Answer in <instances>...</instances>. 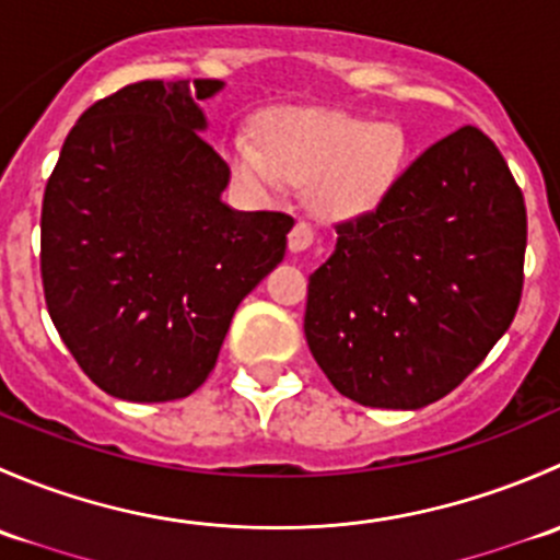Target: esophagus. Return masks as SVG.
<instances>
[{
    "label": "esophagus",
    "instance_id": "34e87169",
    "mask_svg": "<svg viewBox=\"0 0 560 560\" xmlns=\"http://www.w3.org/2000/svg\"><path fill=\"white\" fill-rule=\"evenodd\" d=\"M312 244H314L312 224L298 222L295 228L290 230V248H292V252H306V248L312 246Z\"/></svg>",
    "mask_w": 560,
    "mask_h": 560
}]
</instances>
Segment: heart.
<instances>
[{
  "instance_id": "b5f03b06",
  "label": "heart",
  "mask_w": 560,
  "mask_h": 560,
  "mask_svg": "<svg viewBox=\"0 0 560 560\" xmlns=\"http://www.w3.org/2000/svg\"><path fill=\"white\" fill-rule=\"evenodd\" d=\"M409 160L404 129L347 113H279L262 127V149L233 138L228 165L252 197L268 200L292 184H314L322 217L349 219L380 208Z\"/></svg>"
}]
</instances>
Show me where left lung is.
I'll list each match as a JSON object with an SVG mask.
<instances>
[{
	"label": "left lung",
	"mask_w": 560,
	"mask_h": 560,
	"mask_svg": "<svg viewBox=\"0 0 560 560\" xmlns=\"http://www.w3.org/2000/svg\"><path fill=\"white\" fill-rule=\"evenodd\" d=\"M308 276V349L374 409H422L460 385L521 306L525 202L477 127L422 151L371 213L336 224Z\"/></svg>",
	"instance_id": "obj_1"
}]
</instances>
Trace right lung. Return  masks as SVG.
Returning <instances> with one entry per match:
<instances>
[{
    "instance_id": "right-lung-1",
    "label": "right lung",
    "mask_w": 560,
    "mask_h": 560,
    "mask_svg": "<svg viewBox=\"0 0 560 560\" xmlns=\"http://www.w3.org/2000/svg\"><path fill=\"white\" fill-rule=\"evenodd\" d=\"M222 81H140L78 118L39 219L48 314L83 374L135 404L186 398L235 308L284 259L295 219L233 211L202 138Z\"/></svg>"
}]
</instances>
